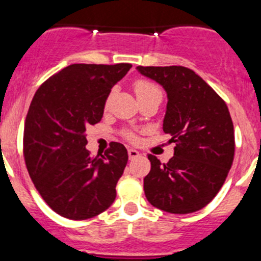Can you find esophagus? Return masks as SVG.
Masks as SVG:
<instances>
[{
    "label": "esophagus",
    "mask_w": 261,
    "mask_h": 261,
    "mask_svg": "<svg viewBox=\"0 0 261 261\" xmlns=\"http://www.w3.org/2000/svg\"><path fill=\"white\" fill-rule=\"evenodd\" d=\"M127 153H128V158L130 159H134V158H136V156L140 155V154H139V151L135 150V149H133V148L128 149Z\"/></svg>",
    "instance_id": "1"
}]
</instances>
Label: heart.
<instances>
[{"mask_svg":"<svg viewBox=\"0 0 261 261\" xmlns=\"http://www.w3.org/2000/svg\"><path fill=\"white\" fill-rule=\"evenodd\" d=\"M135 93L136 95H138V99H141V98H145V97H149V95L151 94H162L161 90H159V88L156 87V85H154L153 83L150 82H146V80H139V82L135 83ZM110 98H107V102H106V106H108V103H110ZM128 139H134L133 135H127Z\"/></svg>","mask_w":261,"mask_h":261,"instance_id":"obj_1","label":"heart"}]
</instances>
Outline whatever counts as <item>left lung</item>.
Here are the masks:
<instances>
[{"label": "left lung", "instance_id": "left-lung-1", "mask_svg": "<svg viewBox=\"0 0 261 261\" xmlns=\"http://www.w3.org/2000/svg\"><path fill=\"white\" fill-rule=\"evenodd\" d=\"M167 94L163 131L176 143L167 164L149 154L144 178L149 203L172 214H189L211 203L223 186L234 155V131L224 100L192 70L138 66Z\"/></svg>", "mask_w": 261, "mask_h": 261}]
</instances>
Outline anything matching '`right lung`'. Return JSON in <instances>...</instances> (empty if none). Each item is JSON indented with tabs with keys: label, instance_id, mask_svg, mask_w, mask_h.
<instances>
[{
	"label": "right lung",
	"instance_id": "right-lung-1",
	"mask_svg": "<svg viewBox=\"0 0 261 261\" xmlns=\"http://www.w3.org/2000/svg\"><path fill=\"white\" fill-rule=\"evenodd\" d=\"M130 63L65 67L37 90L24 126L28 172L43 200L65 218L98 216L116 199L127 150L111 143L105 155H90L87 127L99 122L113 85Z\"/></svg>",
	"mask_w": 261,
	"mask_h": 261
}]
</instances>
